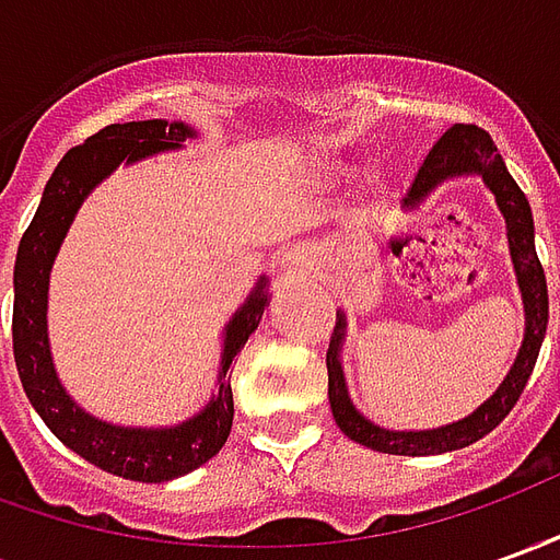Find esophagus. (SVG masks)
Returning a JSON list of instances; mask_svg holds the SVG:
<instances>
[{
  "mask_svg": "<svg viewBox=\"0 0 560 560\" xmlns=\"http://www.w3.org/2000/svg\"><path fill=\"white\" fill-rule=\"evenodd\" d=\"M281 267L288 269V272H305L308 264H305V255L300 248H291V252H284V257H281Z\"/></svg>",
  "mask_w": 560,
  "mask_h": 560,
  "instance_id": "1",
  "label": "esophagus"
}]
</instances>
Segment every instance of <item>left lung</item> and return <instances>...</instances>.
Segmentation results:
<instances>
[{"label":"left lung","instance_id":"left-lung-1","mask_svg":"<svg viewBox=\"0 0 560 560\" xmlns=\"http://www.w3.org/2000/svg\"><path fill=\"white\" fill-rule=\"evenodd\" d=\"M468 173L482 176L486 188L498 200V209L504 212L506 243H510V257H513L518 291H522V303H525V339H522L516 363L506 372L501 387L494 389V396H489L465 420L450 422V425H441V429H425V432H389V429H381L372 420H365L363 413L353 408L351 396H348L339 360L348 320H345V315H339L327 351L329 408H332V417L339 422L341 432L357 444L377 450V453L441 456V453L462 450V446L486 438L498 422L504 420L506 413L513 411V405L518 401L530 372H534L537 353H540L546 324H549V291H546V272H542L540 257H537V248H534V219H530L528 197L518 188L516 179L510 176L504 159L498 155V147L489 138V131H482L480 126H465V122L446 128L441 140L432 147V152L425 155L417 176H413L411 191L405 197V207L413 209L444 179L468 176Z\"/></svg>","mask_w":560,"mask_h":560}]
</instances>
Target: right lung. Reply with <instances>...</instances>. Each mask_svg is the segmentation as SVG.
Masks as SVG:
<instances>
[{
    "instance_id": "obj_1",
    "label": "right lung",
    "mask_w": 560,
    "mask_h": 560,
    "mask_svg": "<svg viewBox=\"0 0 560 560\" xmlns=\"http://www.w3.org/2000/svg\"><path fill=\"white\" fill-rule=\"evenodd\" d=\"M188 138H195V128H188L185 122L143 119V122L107 126L83 140L80 147L68 149L56 164L54 176L47 179L38 212L20 240L18 264H14L11 339H14L20 384L26 389L32 408L42 413L47 429L78 456L107 474L138 482H164L183 477L188 470L200 468L224 446L233 425V389L228 372L264 317L267 279L257 281L243 308L224 327L219 393L191 420L164 429H131V425L104 422L83 411L68 396L56 375L50 339H47V284L59 245L92 188L107 179L122 161H140L164 149H179Z\"/></svg>"
}]
</instances>
